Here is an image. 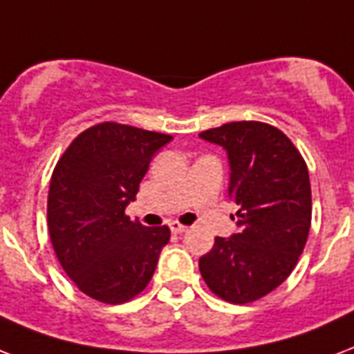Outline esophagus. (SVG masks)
Segmentation results:
<instances>
[{
	"mask_svg": "<svg viewBox=\"0 0 354 354\" xmlns=\"http://www.w3.org/2000/svg\"><path fill=\"white\" fill-rule=\"evenodd\" d=\"M171 230H172V234H183V232L187 230V226L180 225V223H172Z\"/></svg>",
	"mask_w": 354,
	"mask_h": 354,
	"instance_id": "obj_1",
	"label": "esophagus"
}]
</instances>
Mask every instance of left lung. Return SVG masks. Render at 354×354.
Listing matches in <instances>:
<instances>
[{"label": "left lung", "mask_w": 354, "mask_h": 354, "mask_svg": "<svg viewBox=\"0 0 354 354\" xmlns=\"http://www.w3.org/2000/svg\"><path fill=\"white\" fill-rule=\"evenodd\" d=\"M202 139L228 152V196L239 232L215 237L198 260L207 288L232 304L254 303L277 290L295 269L312 225L306 161L290 137L258 120L223 124Z\"/></svg>", "instance_id": "left-lung-1"}]
</instances>
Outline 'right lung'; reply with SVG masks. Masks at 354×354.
Segmentation results:
<instances>
[{
  "label": "right lung",
  "mask_w": 354,
  "mask_h": 354,
  "mask_svg": "<svg viewBox=\"0 0 354 354\" xmlns=\"http://www.w3.org/2000/svg\"><path fill=\"white\" fill-rule=\"evenodd\" d=\"M172 137L128 124L81 131L59 158L48 191V232L64 273L94 301L137 297L171 239L169 226L147 228L126 215L152 156Z\"/></svg>",
  "instance_id": "1"
}]
</instances>
